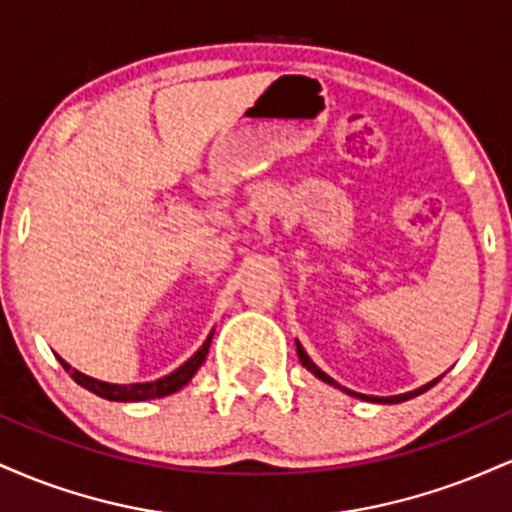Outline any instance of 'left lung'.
<instances>
[{"label": "left lung", "instance_id": "left-lung-1", "mask_svg": "<svg viewBox=\"0 0 512 512\" xmlns=\"http://www.w3.org/2000/svg\"><path fill=\"white\" fill-rule=\"evenodd\" d=\"M296 351H298V358H301V363L305 368L310 370V373L315 375V378H320V380H325V383H330V385H334V387H339V390H344L346 395H351V397H358V399H366V402H380V404H397V402H404V399H411V397H416V395H421V392H426L428 387H433L438 383L440 378H436V380H431V383H426V385H421L419 390H411V392H404V395H395V397H373V395H361V392H354V390H346V387H342V385H337L334 383V380L330 378V375L325 373V370H320L315 366L313 361H310V356L305 354L303 351V346L296 342Z\"/></svg>", "mask_w": 512, "mask_h": 512}]
</instances>
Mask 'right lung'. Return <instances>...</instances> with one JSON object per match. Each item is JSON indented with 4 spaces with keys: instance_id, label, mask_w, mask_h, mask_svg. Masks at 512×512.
<instances>
[{
    "instance_id": "add662e5",
    "label": "right lung",
    "mask_w": 512,
    "mask_h": 512,
    "mask_svg": "<svg viewBox=\"0 0 512 512\" xmlns=\"http://www.w3.org/2000/svg\"><path fill=\"white\" fill-rule=\"evenodd\" d=\"M211 337H214V332L209 334L207 342L199 346V351L190 358V361H185L178 370H173V373L166 375V378L154 380V383H132V385L103 383V380H96V378H91V375H84L81 370L72 368L67 361H62L60 356H57V358H60L62 368L67 370L69 375H72L76 383H79L81 387H86V390L93 392V395L110 399V402H144V399H156V397L173 395V392H178L180 387H185L187 383H190L192 375L197 373L199 366L204 363V358H207V354H209Z\"/></svg>"
}]
</instances>
